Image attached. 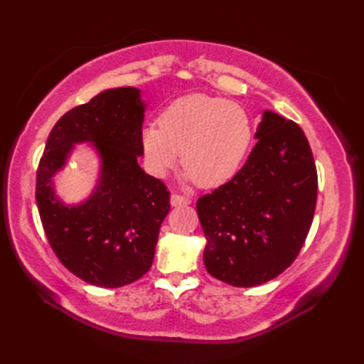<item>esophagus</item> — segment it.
<instances>
[{"instance_id": "34e87169", "label": "esophagus", "mask_w": 364, "mask_h": 364, "mask_svg": "<svg viewBox=\"0 0 364 364\" xmlns=\"http://www.w3.org/2000/svg\"><path fill=\"white\" fill-rule=\"evenodd\" d=\"M170 205L172 206H184V205H191V198L180 196V194H173L170 197Z\"/></svg>"}]
</instances>
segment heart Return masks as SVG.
<instances>
[{"label":"heart","mask_w":364,"mask_h":364,"mask_svg":"<svg viewBox=\"0 0 364 364\" xmlns=\"http://www.w3.org/2000/svg\"><path fill=\"white\" fill-rule=\"evenodd\" d=\"M252 142V127L242 107L222 98L188 95L161 114L159 127L142 131V150L154 176H164L178 161L188 180L215 188L242 164Z\"/></svg>","instance_id":"heart-1"}]
</instances>
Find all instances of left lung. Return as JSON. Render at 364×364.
Masks as SVG:
<instances>
[{"label":"left lung","instance_id":"obj_1","mask_svg":"<svg viewBox=\"0 0 364 364\" xmlns=\"http://www.w3.org/2000/svg\"><path fill=\"white\" fill-rule=\"evenodd\" d=\"M255 139L244 167L197 202L205 267L237 288L266 283L292 264L318 198L314 158L297 123L264 111Z\"/></svg>","mask_w":364,"mask_h":364}]
</instances>
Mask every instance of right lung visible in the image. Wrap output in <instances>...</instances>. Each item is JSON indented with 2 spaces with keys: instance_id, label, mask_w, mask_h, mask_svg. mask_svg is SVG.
I'll return each mask as SVG.
<instances>
[{
  "instance_id": "right-lung-1",
  "label": "right lung",
  "mask_w": 364,
  "mask_h": 364,
  "mask_svg": "<svg viewBox=\"0 0 364 364\" xmlns=\"http://www.w3.org/2000/svg\"><path fill=\"white\" fill-rule=\"evenodd\" d=\"M145 107L136 87L102 92L58 120L38 162L36 200L51 249L72 274L102 288H120L149 272L170 211L164 183L137 162ZM76 143L95 146L100 175L86 200L68 205L55 196L53 176Z\"/></svg>"
}]
</instances>
